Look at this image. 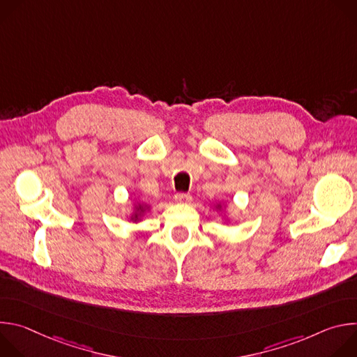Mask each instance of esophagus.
Segmentation results:
<instances>
[{"label":"esophagus","mask_w":357,"mask_h":357,"mask_svg":"<svg viewBox=\"0 0 357 357\" xmlns=\"http://www.w3.org/2000/svg\"><path fill=\"white\" fill-rule=\"evenodd\" d=\"M174 199H175V202H178V203H189V202L192 200V196L188 195V193H176V195L174 196Z\"/></svg>","instance_id":"34e87169"}]
</instances>
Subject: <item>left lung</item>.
<instances>
[{
  "label": "left lung",
  "mask_w": 357,
  "mask_h": 357,
  "mask_svg": "<svg viewBox=\"0 0 357 357\" xmlns=\"http://www.w3.org/2000/svg\"><path fill=\"white\" fill-rule=\"evenodd\" d=\"M215 211L218 213H222V220L225 225H229L231 222V219L229 218V213H227V205L225 202H218L215 205Z\"/></svg>",
  "instance_id": "1"
}]
</instances>
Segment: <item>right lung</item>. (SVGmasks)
Returning a JSON list of instances; mask_svg holds the SVG:
<instances>
[{
	"label": "right lung",
	"mask_w": 357,
	"mask_h": 357,
	"mask_svg": "<svg viewBox=\"0 0 357 357\" xmlns=\"http://www.w3.org/2000/svg\"><path fill=\"white\" fill-rule=\"evenodd\" d=\"M149 211H151V205L148 202H134L132 208H131V213L127 216V219L132 223H139L145 219V216L148 215Z\"/></svg>",
	"instance_id": "add662e5"
}]
</instances>
